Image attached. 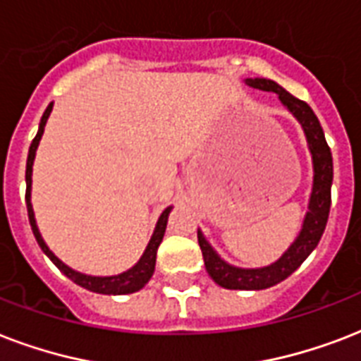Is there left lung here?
<instances>
[{
	"label": "left lung",
	"mask_w": 361,
	"mask_h": 361,
	"mask_svg": "<svg viewBox=\"0 0 361 361\" xmlns=\"http://www.w3.org/2000/svg\"><path fill=\"white\" fill-rule=\"evenodd\" d=\"M247 85L259 90L275 92L279 94L288 111L300 120L303 130H305L309 149L312 154V166H314V184H312L311 203H309V212H307L303 230L300 237L295 239L288 252L282 256L279 262H275L269 267L262 269H239L233 265L226 264L224 259L219 258L211 245L205 241V237L197 231V243H200L201 252H203V262H205L207 273L216 284L230 290H264V288L275 286L281 281L288 279L298 267L307 259V256L317 248L320 237H322L326 224H328L329 207H331V180H334V158L329 150L324 130L318 122L317 114L305 102L294 97L290 92L267 79H247Z\"/></svg>",
	"instance_id": "obj_1"
}]
</instances>
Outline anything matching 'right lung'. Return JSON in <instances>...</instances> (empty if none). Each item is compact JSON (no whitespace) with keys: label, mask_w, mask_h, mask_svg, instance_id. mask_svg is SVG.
<instances>
[{"label":"right lung","mask_w":361,"mask_h":361,"mask_svg":"<svg viewBox=\"0 0 361 361\" xmlns=\"http://www.w3.org/2000/svg\"><path fill=\"white\" fill-rule=\"evenodd\" d=\"M50 111H52V103L47 107L43 118H41L37 135L33 137L32 145H30V152H27V161H26V207H27V219H30V224H32L33 235H35V239H37L41 250H43L50 259H52V264H54L56 267L63 273V275L69 276L75 284H79V286L86 288V290H90V292H97V294H107V295H120V294H131V292H137V290H141V288L150 281V276H152V273H154L156 252H158V247H160L161 239H164V233H166L167 216H169L171 207H167L166 211L161 212L160 220H158V226H156V230H154V235H152V239H150L149 247H147V250H145V254H142V258L139 259V262H137L130 271H126V273H122V275H116V276L82 275V273H77V271L69 269L67 265L61 264L60 259L50 252L49 247L44 245L43 239H41V233H39L37 226H35V219H33L32 203H30L33 158H35V150H37V145L39 141H41V135H43L44 124H47V118H49Z\"/></svg>","instance_id":"obj_1"}]
</instances>
